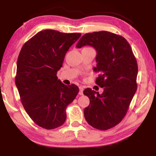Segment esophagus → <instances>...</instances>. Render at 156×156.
I'll return each mask as SVG.
<instances>
[{
	"label": "esophagus",
	"instance_id": "obj_1",
	"mask_svg": "<svg viewBox=\"0 0 156 156\" xmlns=\"http://www.w3.org/2000/svg\"><path fill=\"white\" fill-rule=\"evenodd\" d=\"M83 91H84V89L83 87L81 86L79 87V94L81 95V96L82 95H83Z\"/></svg>",
	"mask_w": 156,
	"mask_h": 156
}]
</instances>
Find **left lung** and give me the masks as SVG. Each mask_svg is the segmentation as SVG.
<instances>
[{
    "label": "left lung",
    "mask_w": 156,
    "mask_h": 156,
    "mask_svg": "<svg viewBox=\"0 0 156 156\" xmlns=\"http://www.w3.org/2000/svg\"><path fill=\"white\" fill-rule=\"evenodd\" d=\"M94 47L99 73L96 83L103 88L102 94L91 89L83 94L90 100L84 108L87 122L99 130H107L119 124L127 112L137 90L138 63L127 41L122 36L101 31L84 34L76 44Z\"/></svg>",
    "instance_id": "obj_1"
}]
</instances>
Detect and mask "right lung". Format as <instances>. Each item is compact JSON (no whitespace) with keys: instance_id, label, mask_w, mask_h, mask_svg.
I'll list each match as a JSON object with an SVG mask.
<instances>
[{"instance_id":"add662e5","label":"right lung","mask_w":156,"mask_h":156,"mask_svg":"<svg viewBox=\"0 0 156 156\" xmlns=\"http://www.w3.org/2000/svg\"><path fill=\"white\" fill-rule=\"evenodd\" d=\"M80 36L52 30L39 31L23 44L18 55L16 85L26 112L42 128L62 125L66 108L78 94L76 84L65 85L56 74L66 53Z\"/></svg>"}]
</instances>
